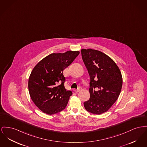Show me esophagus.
Returning <instances> with one entry per match:
<instances>
[{
  "mask_svg": "<svg viewBox=\"0 0 147 147\" xmlns=\"http://www.w3.org/2000/svg\"><path fill=\"white\" fill-rule=\"evenodd\" d=\"M82 88L81 87H79V88H78V89H77V90H75L74 91H75V92H76V93H78V92H80V91L82 90Z\"/></svg>",
  "mask_w": 147,
  "mask_h": 147,
  "instance_id": "1",
  "label": "esophagus"
}]
</instances>
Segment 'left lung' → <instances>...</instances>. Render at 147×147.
<instances>
[{
    "instance_id": "obj_1",
    "label": "left lung",
    "mask_w": 147,
    "mask_h": 147,
    "mask_svg": "<svg viewBox=\"0 0 147 147\" xmlns=\"http://www.w3.org/2000/svg\"><path fill=\"white\" fill-rule=\"evenodd\" d=\"M83 62L90 76L89 99L84 103L87 111L101 114L107 112L118 99L123 84L118 66L103 52L81 50Z\"/></svg>"
}]
</instances>
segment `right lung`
<instances>
[{
	"mask_svg": "<svg viewBox=\"0 0 147 147\" xmlns=\"http://www.w3.org/2000/svg\"><path fill=\"white\" fill-rule=\"evenodd\" d=\"M79 53L69 51L52 53L32 70L28 80L29 94L35 105L44 113L54 114L66 107L72 92L65 88V79L63 73Z\"/></svg>",
	"mask_w": 147,
	"mask_h": 147,
	"instance_id": "add662e5",
	"label": "right lung"
}]
</instances>
